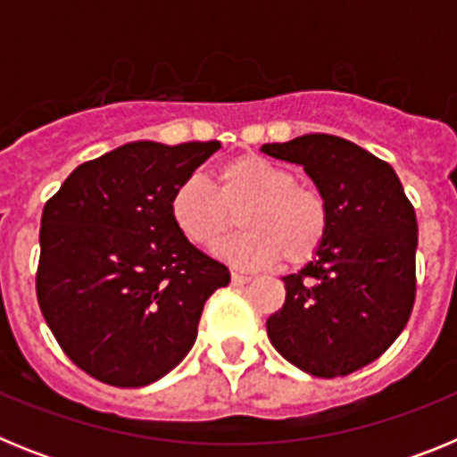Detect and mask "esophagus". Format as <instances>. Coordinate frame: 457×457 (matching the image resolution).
Returning a JSON list of instances; mask_svg holds the SVG:
<instances>
[{
    "label": "esophagus",
    "mask_w": 457,
    "mask_h": 457,
    "mask_svg": "<svg viewBox=\"0 0 457 457\" xmlns=\"http://www.w3.org/2000/svg\"><path fill=\"white\" fill-rule=\"evenodd\" d=\"M252 281V277H247V274H240V272H233L231 274V284L233 286H245Z\"/></svg>",
    "instance_id": "34e87169"
}]
</instances>
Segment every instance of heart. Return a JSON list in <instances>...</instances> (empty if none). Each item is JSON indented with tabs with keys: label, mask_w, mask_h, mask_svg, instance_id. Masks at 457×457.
Masks as SVG:
<instances>
[{
	"label": "heart",
	"mask_w": 457,
	"mask_h": 457,
	"mask_svg": "<svg viewBox=\"0 0 457 457\" xmlns=\"http://www.w3.org/2000/svg\"><path fill=\"white\" fill-rule=\"evenodd\" d=\"M240 212L237 236L215 253L242 270H258L284 258L304 265L316 256L329 228V205L318 187L297 183V173L258 153H245L217 171V189L187 176L171 196V217L185 237L199 247L215 245Z\"/></svg>",
	"instance_id": "obj_1"
}]
</instances>
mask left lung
<instances>
[{"instance_id":"left-lung-1","label":"left lung","mask_w":457,"mask_h":457,"mask_svg":"<svg viewBox=\"0 0 457 457\" xmlns=\"http://www.w3.org/2000/svg\"><path fill=\"white\" fill-rule=\"evenodd\" d=\"M304 167L329 205L318 253L284 277L286 302L268 337L290 364L341 378L375 361L405 329L417 293V215L394 169L334 135L265 144Z\"/></svg>"}]
</instances>
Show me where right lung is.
Masks as SVG:
<instances>
[{
  "label": "right lung",
  "instance_id": "1",
  "mask_svg": "<svg viewBox=\"0 0 457 457\" xmlns=\"http://www.w3.org/2000/svg\"><path fill=\"white\" fill-rule=\"evenodd\" d=\"M220 141H130L79 164L43 208L36 295L63 353L104 385L180 364L228 268L180 233L171 196Z\"/></svg>",
  "mask_w": 457,
  "mask_h": 457
}]
</instances>
